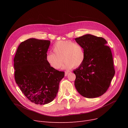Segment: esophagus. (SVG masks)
I'll return each instance as SVG.
<instances>
[{"instance_id":"esophagus-1","label":"esophagus","mask_w":128,"mask_h":128,"mask_svg":"<svg viewBox=\"0 0 128 128\" xmlns=\"http://www.w3.org/2000/svg\"><path fill=\"white\" fill-rule=\"evenodd\" d=\"M68 72H66V71L65 72V76H66L67 75H68Z\"/></svg>"}]
</instances>
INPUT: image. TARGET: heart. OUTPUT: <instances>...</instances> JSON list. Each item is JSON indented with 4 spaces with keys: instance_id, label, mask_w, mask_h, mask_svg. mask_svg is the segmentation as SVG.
Returning a JSON list of instances; mask_svg holds the SVG:
<instances>
[{
    "instance_id": "obj_1",
    "label": "heart",
    "mask_w": 128,
    "mask_h": 128,
    "mask_svg": "<svg viewBox=\"0 0 128 128\" xmlns=\"http://www.w3.org/2000/svg\"><path fill=\"white\" fill-rule=\"evenodd\" d=\"M53 53H48L46 60L50 67L55 70L60 69L65 62L63 68L70 69L77 68L84 60L85 53L82 47L71 40H60L53 45Z\"/></svg>"
}]
</instances>
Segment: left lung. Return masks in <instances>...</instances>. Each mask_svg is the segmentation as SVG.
Segmentation results:
<instances>
[{
	"instance_id": "obj_1",
	"label": "left lung",
	"mask_w": 128,
	"mask_h": 128,
	"mask_svg": "<svg viewBox=\"0 0 128 128\" xmlns=\"http://www.w3.org/2000/svg\"><path fill=\"white\" fill-rule=\"evenodd\" d=\"M75 39L85 53L83 63L73 71L75 88L85 98L99 97L108 89L115 73L111 50L102 37L86 34Z\"/></svg>"
}]
</instances>
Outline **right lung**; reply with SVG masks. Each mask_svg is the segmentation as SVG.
I'll use <instances>...</instances> for the list:
<instances>
[{
	"label": "right lung",
	"instance_id": "1",
	"mask_svg": "<svg viewBox=\"0 0 128 128\" xmlns=\"http://www.w3.org/2000/svg\"><path fill=\"white\" fill-rule=\"evenodd\" d=\"M50 41L30 38L18 46L14 58L16 83L32 103L44 105L56 97L64 72L53 69L46 56Z\"/></svg>",
	"mask_w": 128,
	"mask_h": 128
}]
</instances>
